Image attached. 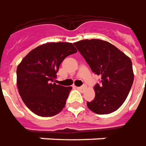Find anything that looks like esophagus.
Segmentation results:
<instances>
[{
  "instance_id": "34e87169",
  "label": "esophagus",
  "mask_w": 146,
  "mask_h": 146,
  "mask_svg": "<svg viewBox=\"0 0 146 146\" xmlns=\"http://www.w3.org/2000/svg\"><path fill=\"white\" fill-rule=\"evenodd\" d=\"M77 89H78V90H80V91H82V90H85V86H79V87H77Z\"/></svg>"
}]
</instances>
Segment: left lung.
<instances>
[{
	"label": "left lung",
	"instance_id": "8db88e82",
	"mask_svg": "<svg viewBox=\"0 0 146 146\" xmlns=\"http://www.w3.org/2000/svg\"><path fill=\"white\" fill-rule=\"evenodd\" d=\"M92 71L101 76L94 86L95 98L87 107L99 115L116 111L127 98L134 82L132 62L111 43L99 39L74 43Z\"/></svg>",
	"mask_w": 146,
	"mask_h": 146
}]
</instances>
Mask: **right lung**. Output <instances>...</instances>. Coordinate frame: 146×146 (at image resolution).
I'll return each mask as SVG.
<instances>
[{"instance_id": "right-lung-1", "label": "right lung", "mask_w": 146, "mask_h": 146, "mask_svg": "<svg viewBox=\"0 0 146 146\" xmlns=\"http://www.w3.org/2000/svg\"><path fill=\"white\" fill-rule=\"evenodd\" d=\"M77 52L72 43L51 42L29 52L16 70L22 100L35 114L50 117L63 110L72 87L56 85L54 78L68 56Z\"/></svg>"}]
</instances>
